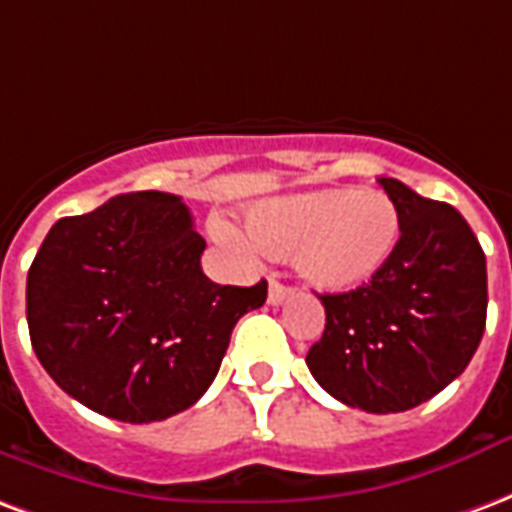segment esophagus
Returning a JSON list of instances; mask_svg holds the SVG:
<instances>
[{
    "mask_svg": "<svg viewBox=\"0 0 512 512\" xmlns=\"http://www.w3.org/2000/svg\"><path fill=\"white\" fill-rule=\"evenodd\" d=\"M289 297H292V289H289V286H283V283L278 281H270V292H267L270 305H283Z\"/></svg>",
    "mask_w": 512,
    "mask_h": 512,
    "instance_id": "34e87169",
    "label": "esophagus"
}]
</instances>
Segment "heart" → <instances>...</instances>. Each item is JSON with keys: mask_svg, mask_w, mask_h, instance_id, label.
Wrapping results in <instances>:
<instances>
[{"mask_svg": "<svg viewBox=\"0 0 512 512\" xmlns=\"http://www.w3.org/2000/svg\"><path fill=\"white\" fill-rule=\"evenodd\" d=\"M212 231L226 245H242L226 220H215ZM248 237L267 256L292 259L313 289L349 292L390 261L401 215L379 190H308L256 204L248 212Z\"/></svg>", "mask_w": 512, "mask_h": 512, "instance_id": "obj_1", "label": "heart"}]
</instances>
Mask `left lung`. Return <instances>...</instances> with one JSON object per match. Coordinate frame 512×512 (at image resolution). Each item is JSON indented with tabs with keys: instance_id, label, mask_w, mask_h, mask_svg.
<instances>
[{
	"instance_id": "obj_1",
	"label": "left lung",
	"mask_w": 512,
	"mask_h": 512,
	"mask_svg": "<svg viewBox=\"0 0 512 512\" xmlns=\"http://www.w3.org/2000/svg\"><path fill=\"white\" fill-rule=\"evenodd\" d=\"M379 185L401 215L393 256L352 292L322 294V341L305 363L341 404L406 412L464 374L486 330V253L464 215L398 179Z\"/></svg>"
}]
</instances>
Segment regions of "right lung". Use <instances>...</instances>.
<instances>
[{"label":"right lung","instance_id":"right-lung-1","mask_svg":"<svg viewBox=\"0 0 512 512\" xmlns=\"http://www.w3.org/2000/svg\"><path fill=\"white\" fill-rule=\"evenodd\" d=\"M207 242L174 193L138 190L57 220L26 275L37 360L78 404L155 423L207 393L234 324L267 281L220 286L201 272Z\"/></svg>","mask_w":512,"mask_h":512}]
</instances>
